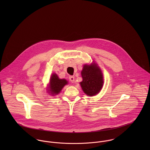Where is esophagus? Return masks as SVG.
Listing matches in <instances>:
<instances>
[{
  "mask_svg": "<svg viewBox=\"0 0 150 150\" xmlns=\"http://www.w3.org/2000/svg\"><path fill=\"white\" fill-rule=\"evenodd\" d=\"M69 79L71 83H73V82H74V77L73 76H69Z\"/></svg>",
  "mask_w": 150,
  "mask_h": 150,
  "instance_id": "34e87169",
  "label": "esophagus"
}]
</instances>
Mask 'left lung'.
<instances>
[{
	"mask_svg": "<svg viewBox=\"0 0 150 150\" xmlns=\"http://www.w3.org/2000/svg\"><path fill=\"white\" fill-rule=\"evenodd\" d=\"M83 81L80 86L86 95L92 96L97 95L103 85V77L100 67L95 62L84 64L81 71Z\"/></svg>",
	"mask_w": 150,
	"mask_h": 150,
	"instance_id": "left-lung-1",
	"label": "left lung"
}]
</instances>
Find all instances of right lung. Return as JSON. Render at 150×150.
<instances>
[{
    "label": "right lung",
    "instance_id": "add662e5",
    "mask_svg": "<svg viewBox=\"0 0 150 150\" xmlns=\"http://www.w3.org/2000/svg\"><path fill=\"white\" fill-rule=\"evenodd\" d=\"M67 83L65 79H60L57 74L53 73L50 77L48 92L52 95H58Z\"/></svg>",
    "mask_w": 150,
    "mask_h": 150
}]
</instances>
